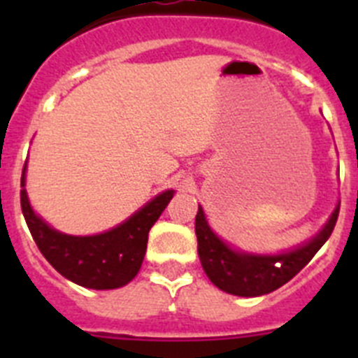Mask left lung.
<instances>
[{
	"label": "left lung",
	"instance_id": "8db88e82",
	"mask_svg": "<svg viewBox=\"0 0 358 358\" xmlns=\"http://www.w3.org/2000/svg\"><path fill=\"white\" fill-rule=\"evenodd\" d=\"M339 217V204L335 206L328 222L308 242L278 252V255H256L242 249H233L210 227L206 215L199 206L195 217L197 251L202 268L215 287L233 296L256 297L273 292L292 280L330 238Z\"/></svg>",
	"mask_w": 358,
	"mask_h": 358
}]
</instances>
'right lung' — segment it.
<instances>
[{"label": "right lung", "mask_w": 358, "mask_h": 358, "mask_svg": "<svg viewBox=\"0 0 358 358\" xmlns=\"http://www.w3.org/2000/svg\"><path fill=\"white\" fill-rule=\"evenodd\" d=\"M24 182L27 163L21 176V210L39 251L57 273L94 290L120 289L134 280L143 264L148 231L176 194L173 189H164L113 229L75 236L53 229L31 210Z\"/></svg>", "instance_id": "add662e5"}]
</instances>
